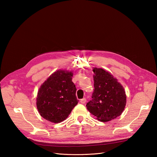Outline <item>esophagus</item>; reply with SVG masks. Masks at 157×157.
<instances>
[{"mask_svg": "<svg viewBox=\"0 0 157 157\" xmlns=\"http://www.w3.org/2000/svg\"><path fill=\"white\" fill-rule=\"evenodd\" d=\"M80 102L82 104H84L86 102V98H82V99H80Z\"/></svg>", "mask_w": 157, "mask_h": 157, "instance_id": "34e87169", "label": "esophagus"}]
</instances>
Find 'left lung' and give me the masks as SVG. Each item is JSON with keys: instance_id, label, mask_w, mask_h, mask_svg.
Segmentation results:
<instances>
[{"instance_id": "8db88e82", "label": "left lung", "mask_w": 157, "mask_h": 157, "mask_svg": "<svg viewBox=\"0 0 157 157\" xmlns=\"http://www.w3.org/2000/svg\"><path fill=\"white\" fill-rule=\"evenodd\" d=\"M94 90L86 107L99 121L108 122L119 117L126 103L124 89L105 70L94 67Z\"/></svg>"}]
</instances>
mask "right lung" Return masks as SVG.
Segmentation results:
<instances>
[{"instance_id":"add662e5","label":"right lung","mask_w":157,"mask_h":157,"mask_svg":"<svg viewBox=\"0 0 157 157\" xmlns=\"http://www.w3.org/2000/svg\"><path fill=\"white\" fill-rule=\"evenodd\" d=\"M73 71L58 70L42 84L36 97V107L42 117L54 123L68 117L78 100L72 82Z\"/></svg>"}]
</instances>
